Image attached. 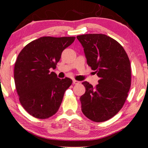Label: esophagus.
Wrapping results in <instances>:
<instances>
[{"instance_id":"esophagus-1","label":"esophagus","mask_w":148,"mask_h":148,"mask_svg":"<svg viewBox=\"0 0 148 148\" xmlns=\"http://www.w3.org/2000/svg\"><path fill=\"white\" fill-rule=\"evenodd\" d=\"M79 83H80V82H79V81H76V80L73 81V83L74 85H77V84H79Z\"/></svg>"}]
</instances>
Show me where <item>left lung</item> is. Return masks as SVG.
Here are the masks:
<instances>
[{
  "label": "left lung",
  "mask_w": 148,
  "mask_h": 148,
  "mask_svg": "<svg viewBox=\"0 0 148 148\" xmlns=\"http://www.w3.org/2000/svg\"><path fill=\"white\" fill-rule=\"evenodd\" d=\"M82 45L87 65L99 77L95 87L84 81L81 110L91 121L108 120L119 112L131 86V66L127 53L116 40L103 34L77 37Z\"/></svg>",
  "instance_id": "8db88e82"
}]
</instances>
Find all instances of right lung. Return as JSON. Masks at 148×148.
Here are the masks:
<instances>
[{
    "label": "right lung",
    "mask_w": 148,
    "mask_h": 148,
    "mask_svg": "<svg viewBox=\"0 0 148 148\" xmlns=\"http://www.w3.org/2000/svg\"><path fill=\"white\" fill-rule=\"evenodd\" d=\"M75 39V37H42L27 45L18 54L14 83L21 104L32 116L47 119L58 111L72 80L59 79L50 69L56 68L63 51Z\"/></svg>",
    "instance_id": "add662e5"
}]
</instances>
